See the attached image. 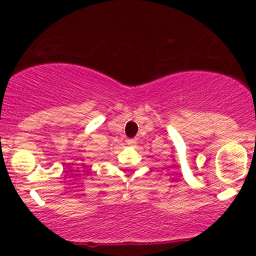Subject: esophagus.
Returning a JSON list of instances; mask_svg holds the SVG:
<instances>
[{
    "instance_id": "obj_1",
    "label": "esophagus",
    "mask_w": 256,
    "mask_h": 256,
    "mask_svg": "<svg viewBox=\"0 0 256 256\" xmlns=\"http://www.w3.org/2000/svg\"><path fill=\"white\" fill-rule=\"evenodd\" d=\"M126 142H128V146H134V144H136L137 140H134H134H128Z\"/></svg>"
}]
</instances>
